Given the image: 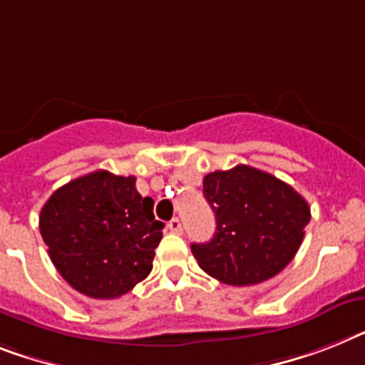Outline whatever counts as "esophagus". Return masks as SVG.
<instances>
[{"label":"esophagus","mask_w":365,"mask_h":365,"mask_svg":"<svg viewBox=\"0 0 365 365\" xmlns=\"http://www.w3.org/2000/svg\"><path fill=\"white\" fill-rule=\"evenodd\" d=\"M168 230H170L171 233L180 235V233H182V222H180L179 218H173V220H170V224H168Z\"/></svg>","instance_id":"34e87169"}]
</instances>
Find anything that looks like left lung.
Returning a JSON list of instances; mask_svg holds the SVG:
<instances>
[{
    "instance_id": "1",
    "label": "left lung",
    "mask_w": 365,
    "mask_h": 365,
    "mask_svg": "<svg viewBox=\"0 0 365 365\" xmlns=\"http://www.w3.org/2000/svg\"><path fill=\"white\" fill-rule=\"evenodd\" d=\"M216 233L192 244L201 269L227 285H255L293 261L309 224V205L287 182L239 164L203 179Z\"/></svg>"
}]
</instances>
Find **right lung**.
I'll use <instances>...</instances> for the list:
<instances>
[{"label": "right lung", "mask_w": 365, "mask_h": 365, "mask_svg": "<svg viewBox=\"0 0 365 365\" xmlns=\"http://www.w3.org/2000/svg\"><path fill=\"white\" fill-rule=\"evenodd\" d=\"M135 177L98 170L57 188L38 216L42 240L65 282L91 298L126 294L153 270L164 224Z\"/></svg>", "instance_id": "1"}]
</instances>
